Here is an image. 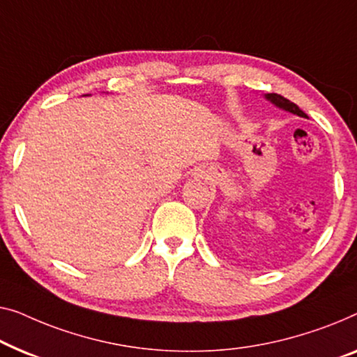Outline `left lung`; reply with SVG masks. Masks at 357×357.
I'll return each instance as SVG.
<instances>
[{
	"instance_id": "8db88e82",
	"label": "left lung",
	"mask_w": 357,
	"mask_h": 357,
	"mask_svg": "<svg viewBox=\"0 0 357 357\" xmlns=\"http://www.w3.org/2000/svg\"><path fill=\"white\" fill-rule=\"evenodd\" d=\"M267 98L273 102V105L282 107V109L290 111V112H293V114H296L299 117H307L301 109H299L296 105H294V102H291L290 100H287V98H283L282 95H277V93H268Z\"/></svg>"
}]
</instances>
